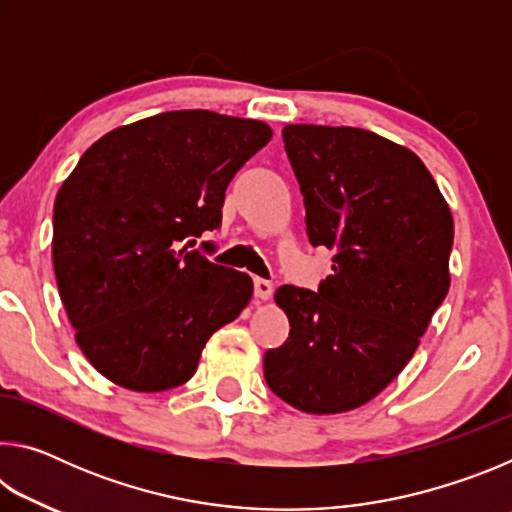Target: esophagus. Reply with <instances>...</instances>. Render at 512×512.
<instances>
[{
  "instance_id": "34e87169",
  "label": "esophagus",
  "mask_w": 512,
  "mask_h": 512,
  "mask_svg": "<svg viewBox=\"0 0 512 512\" xmlns=\"http://www.w3.org/2000/svg\"><path fill=\"white\" fill-rule=\"evenodd\" d=\"M253 287H255V296H257L259 300H268V298H271V293H273V282L264 280V277H255V280H253Z\"/></svg>"
}]
</instances>
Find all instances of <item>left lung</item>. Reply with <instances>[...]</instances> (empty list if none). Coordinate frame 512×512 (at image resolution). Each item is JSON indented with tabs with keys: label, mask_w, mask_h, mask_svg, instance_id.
<instances>
[{
	"label": "left lung",
	"mask_w": 512,
	"mask_h": 512,
	"mask_svg": "<svg viewBox=\"0 0 512 512\" xmlns=\"http://www.w3.org/2000/svg\"><path fill=\"white\" fill-rule=\"evenodd\" d=\"M311 246L334 250L318 291L284 284L289 339L266 350L271 391L305 413L379 395L413 357L449 291L454 221L418 155L350 126L282 131Z\"/></svg>",
	"instance_id": "obj_1"
}]
</instances>
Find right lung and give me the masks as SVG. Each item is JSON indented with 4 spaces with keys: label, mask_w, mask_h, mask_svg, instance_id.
<instances>
[{
    "label": "right lung",
    "mask_w": 512,
    "mask_h": 512,
    "mask_svg": "<svg viewBox=\"0 0 512 512\" xmlns=\"http://www.w3.org/2000/svg\"><path fill=\"white\" fill-rule=\"evenodd\" d=\"M264 121L173 110L103 135L54 203V271L76 343L103 377L160 393L196 372L253 280L196 246L225 189L271 140ZM212 253V241H203Z\"/></svg>",
    "instance_id": "obj_1"
}]
</instances>
